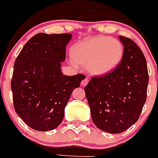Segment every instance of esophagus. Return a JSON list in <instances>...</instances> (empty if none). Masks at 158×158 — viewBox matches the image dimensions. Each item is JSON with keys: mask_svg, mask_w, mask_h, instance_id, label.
<instances>
[{"mask_svg": "<svg viewBox=\"0 0 158 158\" xmlns=\"http://www.w3.org/2000/svg\"><path fill=\"white\" fill-rule=\"evenodd\" d=\"M88 82H89L88 79H87V78H85V79H83V81L81 82V85L83 86V87H85V86L87 85V83H88Z\"/></svg>", "mask_w": 158, "mask_h": 158, "instance_id": "1", "label": "esophagus"}]
</instances>
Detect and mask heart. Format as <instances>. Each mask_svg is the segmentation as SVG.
I'll return each instance as SVG.
<instances>
[{
	"mask_svg": "<svg viewBox=\"0 0 158 158\" xmlns=\"http://www.w3.org/2000/svg\"><path fill=\"white\" fill-rule=\"evenodd\" d=\"M73 59L86 65L87 71L94 75L111 72L120 64L124 54V46L120 41L108 36L87 38L73 46Z\"/></svg>",
	"mask_w": 158,
	"mask_h": 158,
	"instance_id": "b5f03b06",
	"label": "heart"
}]
</instances>
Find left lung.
I'll use <instances>...</instances> for the list:
<instances>
[{"label":"left lung","mask_w":158,"mask_h":158,"mask_svg":"<svg viewBox=\"0 0 158 158\" xmlns=\"http://www.w3.org/2000/svg\"><path fill=\"white\" fill-rule=\"evenodd\" d=\"M124 54L111 72L91 78L85 87L91 119L100 130L120 133L140 117L146 101L149 74L146 59L132 39L120 36Z\"/></svg>","instance_id":"left-lung-1"}]
</instances>
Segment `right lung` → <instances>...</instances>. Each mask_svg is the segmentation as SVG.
Wrapping results in <instances>:
<instances>
[{"label":"right lung","mask_w":158,"mask_h":158,"mask_svg":"<svg viewBox=\"0 0 158 158\" xmlns=\"http://www.w3.org/2000/svg\"><path fill=\"white\" fill-rule=\"evenodd\" d=\"M71 34L34 35L15 60L11 89L15 112L37 131L56 128L72 91L85 76H67L61 71Z\"/></svg>","instance_id":"add662e5"}]
</instances>
